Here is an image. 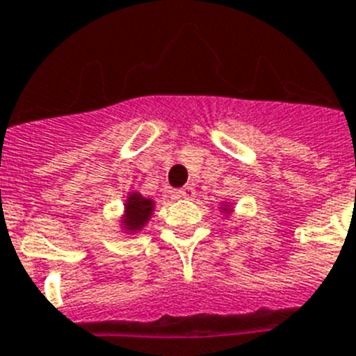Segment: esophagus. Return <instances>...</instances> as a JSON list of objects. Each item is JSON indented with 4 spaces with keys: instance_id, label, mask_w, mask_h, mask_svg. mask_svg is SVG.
<instances>
[{
    "instance_id": "obj_1",
    "label": "esophagus",
    "mask_w": 356,
    "mask_h": 356,
    "mask_svg": "<svg viewBox=\"0 0 356 356\" xmlns=\"http://www.w3.org/2000/svg\"><path fill=\"white\" fill-rule=\"evenodd\" d=\"M178 196H180V198H184V200H193V198H195V189L187 185V187H184V189L178 191Z\"/></svg>"
}]
</instances>
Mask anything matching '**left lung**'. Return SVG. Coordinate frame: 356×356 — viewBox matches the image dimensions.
<instances>
[{"mask_svg": "<svg viewBox=\"0 0 356 356\" xmlns=\"http://www.w3.org/2000/svg\"><path fill=\"white\" fill-rule=\"evenodd\" d=\"M233 211H234V207L231 202H227V200H225V202H220V213L224 214L225 218H227L229 214L233 213Z\"/></svg>", "mask_w": 356, "mask_h": 356, "instance_id": "1", "label": "left lung"}]
</instances>
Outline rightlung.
<instances>
[{
  "label": "right lung",
  "instance_id": "1",
  "mask_svg": "<svg viewBox=\"0 0 356 356\" xmlns=\"http://www.w3.org/2000/svg\"><path fill=\"white\" fill-rule=\"evenodd\" d=\"M156 209V202L152 198H145L138 191H129L123 202V213L120 216V229L125 234L140 233L149 220L152 218V213Z\"/></svg>",
  "mask_w": 356,
  "mask_h": 356
}]
</instances>
